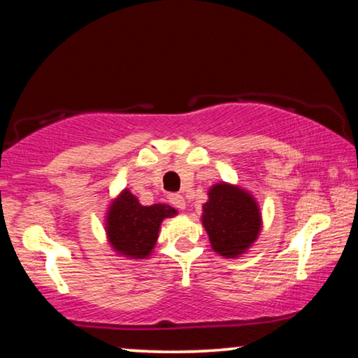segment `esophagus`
<instances>
[{
  "label": "esophagus",
  "mask_w": 358,
  "mask_h": 358,
  "mask_svg": "<svg viewBox=\"0 0 358 358\" xmlns=\"http://www.w3.org/2000/svg\"><path fill=\"white\" fill-rule=\"evenodd\" d=\"M169 201L173 204L175 208H178V209H185V206H187V204H185V198L182 196V194H178V193H171L170 196H169Z\"/></svg>",
  "instance_id": "1"
}]
</instances>
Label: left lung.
<instances>
[{
    "label": "left lung",
    "instance_id": "1",
    "mask_svg": "<svg viewBox=\"0 0 358 358\" xmlns=\"http://www.w3.org/2000/svg\"><path fill=\"white\" fill-rule=\"evenodd\" d=\"M203 224L214 252L236 257L249 249L259 236V208L254 198L242 189L226 183L216 185L203 206Z\"/></svg>",
    "mask_w": 358,
    "mask_h": 358
}]
</instances>
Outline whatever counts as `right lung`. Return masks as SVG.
Here are the masks:
<instances>
[{
    "label": "right lung",
    "instance_id": "add662e5",
    "mask_svg": "<svg viewBox=\"0 0 358 358\" xmlns=\"http://www.w3.org/2000/svg\"><path fill=\"white\" fill-rule=\"evenodd\" d=\"M175 214L166 204L142 206L134 194L124 189L108 214L109 242L119 254L145 259L154 249L160 222Z\"/></svg>",
    "mask_w": 358,
    "mask_h": 358
}]
</instances>
